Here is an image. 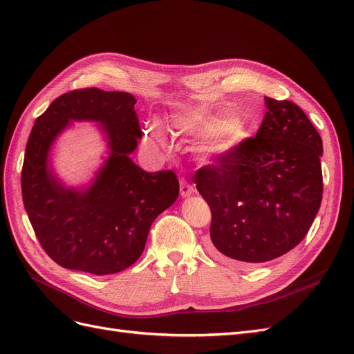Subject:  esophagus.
<instances>
[{
	"instance_id": "obj_1",
	"label": "esophagus",
	"mask_w": 354,
	"mask_h": 354,
	"mask_svg": "<svg viewBox=\"0 0 354 354\" xmlns=\"http://www.w3.org/2000/svg\"><path fill=\"white\" fill-rule=\"evenodd\" d=\"M195 194V189L192 187L187 181H185V180H181L180 181V195H181V198H189V196H192Z\"/></svg>"
}]
</instances>
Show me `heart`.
I'll return each mask as SVG.
<instances>
[{
    "mask_svg": "<svg viewBox=\"0 0 354 354\" xmlns=\"http://www.w3.org/2000/svg\"><path fill=\"white\" fill-rule=\"evenodd\" d=\"M173 125L180 134L194 136L201 140L212 142L217 140L218 151H229L233 146L239 145L246 137V127L234 121L233 116H190L180 115L176 116ZM145 143L155 149V151H164L169 147V137L164 124L159 120H152L146 125Z\"/></svg>",
    "mask_w": 354,
    "mask_h": 354,
    "instance_id": "obj_1",
    "label": "heart"
}]
</instances>
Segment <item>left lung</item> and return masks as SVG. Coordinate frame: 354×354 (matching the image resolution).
I'll return each mask as SVG.
<instances>
[{"instance_id": "1", "label": "left lung", "mask_w": 354, "mask_h": 354, "mask_svg": "<svg viewBox=\"0 0 354 354\" xmlns=\"http://www.w3.org/2000/svg\"><path fill=\"white\" fill-rule=\"evenodd\" d=\"M264 100L257 136L195 174L211 208L214 248L248 266L274 260L301 242L324 192V146L316 128L295 103Z\"/></svg>"}]
</instances>
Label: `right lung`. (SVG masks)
I'll return each instance as SVG.
<instances>
[{"mask_svg": "<svg viewBox=\"0 0 354 354\" xmlns=\"http://www.w3.org/2000/svg\"><path fill=\"white\" fill-rule=\"evenodd\" d=\"M130 93L85 88L60 95L32 127L22 195L44 251L69 270L112 274L142 255L153 220L178 198L173 171L146 173L134 164L142 138ZM72 122H93L106 156L88 184L68 187L52 168L50 151Z\"/></svg>", "mask_w": 354, "mask_h": 354, "instance_id": "add662e5", "label": "right lung"}]
</instances>
